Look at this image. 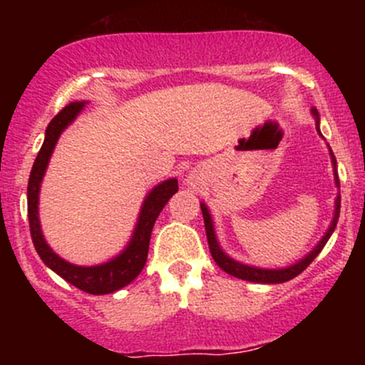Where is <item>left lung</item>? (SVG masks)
Instances as JSON below:
<instances>
[{"label":"left lung","mask_w":365,"mask_h":365,"mask_svg":"<svg viewBox=\"0 0 365 365\" xmlns=\"http://www.w3.org/2000/svg\"><path fill=\"white\" fill-rule=\"evenodd\" d=\"M314 116L316 120H319L318 118V113L314 111ZM318 123V121H316ZM318 127V125H316ZM319 130V127H318ZM330 155H332V160H334V168H336V157H334V153L330 152ZM336 183L337 187H339V176L336 175ZM201 212H203V219H205V230H206V238H208V245H210V252H212V257L215 259V263L219 264L220 268H222L226 274L233 275V277H238V279H244V281H251V282H261V284H279V282H286L289 281V279L297 277L298 274H302V272L305 270V268L309 267V264L314 261V257L318 256L319 252H322V249L325 247V244L329 242L330 235L334 233V230H336L337 226V220H339V212H341V196H337V201H336V213H334V220H332V226L329 227V231H327V235L323 237V240L319 242L318 247L314 249L309 256H305L304 259L298 261L297 264H293V267L289 268H282V270H263V268H254V267H247V264H242V263H237V261H233L231 257H227L226 254L220 251L219 244H217L215 240V233H213V224H212V219H210V213H208V208H206L205 205H201Z\"/></svg>","instance_id":"8db88e82"}]
</instances>
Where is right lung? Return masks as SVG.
Segmentation results:
<instances>
[{"instance_id":"add662e5","label":"right lung","mask_w":365,"mask_h":365,"mask_svg":"<svg viewBox=\"0 0 365 365\" xmlns=\"http://www.w3.org/2000/svg\"><path fill=\"white\" fill-rule=\"evenodd\" d=\"M83 102H72V104L65 106L56 116L51 120L47 125L46 139L40 148L38 155L33 162L31 175H29L28 182V219H29V233H31L33 245H35L36 252L42 257L43 263L56 272L60 277L79 288L81 292H86L90 295H106V293H113L116 289L123 288V286L130 284L146 264V257H148L150 247V237H152L153 224H155L157 217L162 212L169 197L178 190V182L175 178L168 180V182L160 183L155 189L150 192L146 197L145 205H143L141 215H139L138 227L132 237L130 245L125 249L118 257L109 261V263L98 264V267H76L67 261L61 259L49 249L46 244L40 231L38 222V190L42 176L46 173L47 162H49L51 153H53L54 145H56L58 138L63 132V128L68 123H72L77 113L83 109Z\"/></svg>"}]
</instances>
